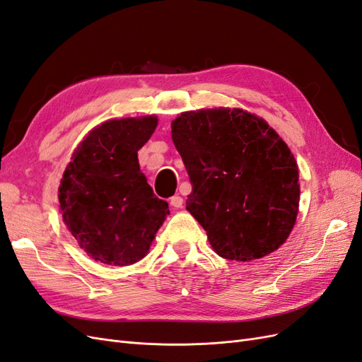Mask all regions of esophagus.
<instances>
[{"instance_id":"34e87169","label":"esophagus","mask_w":362,"mask_h":362,"mask_svg":"<svg viewBox=\"0 0 362 362\" xmlns=\"http://www.w3.org/2000/svg\"><path fill=\"white\" fill-rule=\"evenodd\" d=\"M169 204H170L173 208H181L182 204H184V199L181 198L180 194H175V196H172V198L169 199Z\"/></svg>"}]
</instances>
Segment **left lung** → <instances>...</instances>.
Here are the masks:
<instances>
[{
    "instance_id": "8db88e82",
    "label": "left lung",
    "mask_w": 362,
    "mask_h": 362,
    "mask_svg": "<svg viewBox=\"0 0 362 362\" xmlns=\"http://www.w3.org/2000/svg\"><path fill=\"white\" fill-rule=\"evenodd\" d=\"M172 140L192 182L187 210L217 255L252 261L284 245L299 211V170L264 119L242 108L185 112Z\"/></svg>"
}]
</instances>
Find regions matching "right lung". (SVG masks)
I'll return each instance as SVG.
<instances>
[{"label":"right lung","instance_id":"obj_1","mask_svg":"<svg viewBox=\"0 0 362 362\" xmlns=\"http://www.w3.org/2000/svg\"><path fill=\"white\" fill-rule=\"evenodd\" d=\"M157 124L154 115L107 120L84 137L64 169L59 187L63 222L95 261L134 264L169 214L137 158Z\"/></svg>","mask_w":362,"mask_h":362}]
</instances>
